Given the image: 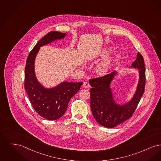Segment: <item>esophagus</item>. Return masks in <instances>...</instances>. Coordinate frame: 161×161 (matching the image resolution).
<instances>
[{
	"mask_svg": "<svg viewBox=\"0 0 161 161\" xmlns=\"http://www.w3.org/2000/svg\"><path fill=\"white\" fill-rule=\"evenodd\" d=\"M90 84L88 83V82H84V84H83V87L85 88H89L90 87Z\"/></svg>",
	"mask_w": 161,
	"mask_h": 161,
	"instance_id": "obj_1",
	"label": "esophagus"
}]
</instances>
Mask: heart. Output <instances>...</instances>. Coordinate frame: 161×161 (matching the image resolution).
<instances>
[{"label": "heart", "instance_id": "obj_1", "mask_svg": "<svg viewBox=\"0 0 161 161\" xmlns=\"http://www.w3.org/2000/svg\"><path fill=\"white\" fill-rule=\"evenodd\" d=\"M107 53H108V51H106L104 52V54H106ZM111 62H112L111 59L109 58L98 64L95 69V72L97 74V75H98L99 76H106L110 70Z\"/></svg>", "mask_w": 161, "mask_h": 161}]
</instances>
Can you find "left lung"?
Listing matches in <instances>:
<instances>
[{
  "label": "left lung",
  "mask_w": 161,
  "mask_h": 161,
  "mask_svg": "<svg viewBox=\"0 0 161 161\" xmlns=\"http://www.w3.org/2000/svg\"><path fill=\"white\" fill-rule=\"evenodd\" d=\"M131 67L138 69L140 79L137 90L132 99L125 105L115 103L110 84L115 76L114 71L104 76L90 79V104L94 119L102 126L112 128L130 118L140 102L145 90L146 69L144 58L138 52Z\"/></svg>",
  "instance_id": "left-lung-1"
}]
</instances>
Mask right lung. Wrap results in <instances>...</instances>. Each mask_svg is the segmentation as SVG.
<instances>
[{
	"label": "right lung",
	"mask_w": 161,
	"mask_h": 161,
	"mask_svg": "<svg viewBox=\"0 0 161 161\" xmlns=\"http://www.w3.org/2000/svg\"><path fill=\"white\" fill-rule=\"evenodd\" d=\"M65 33L52 31L36 44L29 53L25 71V89L35 111L48 120L61 117L67 111L69 102L79 90L83 82H63L55 87L47 89L40 84L35 76L34 63L40 47L58 39H62Z\"/></svg>",
	"instance_id": "1"
}]
</instances>
